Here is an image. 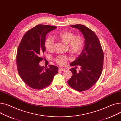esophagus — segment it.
I'll return each instance as SVG.
<instances>
[{"label":"esophagus","instance_id":"esophagus-1","mask_svg":"<svg viewBox=\"0 0 121 121\" xmlns=\"http://www.w3.org/2000/svg\"><path fill=\"white\" fill-rule=\"evenodd\" d=\"M65 70V69H64V68H59V71H64Z\"/></svg>","mask_w":121,"mask_h":121}]
</instances>
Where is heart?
<instances>
[{
	"instance_id": "obj_1",
	"label": "heart",
	"mask_w": 121,
	"mask_h": 121,
	"mask_svg": "<svg viewBox=\"0 0 121 121\" xmlns=\"http://www.w3.org/2000/svg\"><path fill=\"white\" fill-rule=\"evenodd\" d=\"M55 36L60 41L67 44V47L69 52L73 55H79L82 52L85 46V40L80 35H75L71 31L65 30L57 33ZM53 40L51 37H47L45 40L44 46L48 51L53 50ZM69 59L68 56L58 55L54 59L55 62L60 66L65 65L67 61Z\"/></svg>"
}]
</instances>
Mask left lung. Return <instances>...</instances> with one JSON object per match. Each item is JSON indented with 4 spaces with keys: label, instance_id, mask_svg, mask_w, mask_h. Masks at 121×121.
Wrapping results in <instances>:
<instances>
[{
    "label": "left lung",
    "instance_id": "obj_1",
    "mask_svg": "<svg viewBox=\"0 0 121 121\" xmlns=\"http://www.w3.org/2000/svg\"><path fill=\"white\" fill-rule=\"evenodd\" d=\"M70 26L79 29L85 38L82 52L70 63L72 66H80L81 69L77 72V67L69 69L72 75L68 81L70 87L81 92L90 89L99 79L103 67L104 52L99 40L93 31L81 24Z\"/></svg>",
    "mask_w": 121,
    "mask_h": 121
}]
</instances>
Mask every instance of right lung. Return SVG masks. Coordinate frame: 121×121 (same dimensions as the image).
<instances>
[{
	"label": "right lung",
	"instance_id": "obj_1",
	"mask_svg": "<svg viewBox=\"0 0 121 121\" xmlns=\"http://www.w3.org/2000/svg\"><path fill=\"white\" fill-rule=\"evenodd\" d=\"M56 26L38 25L28 30L19 45L16 62L18 74L29 86L41 90L49 86L58 68L54 65L41 67L39 62L45 51L44 42L46 35L55 29Z\"/></svg>",
	"mask_w": 121,
	"mask_h": 121
}]
</instances>
